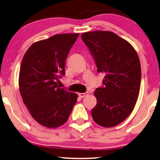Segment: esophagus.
Listing matches in <instances>:
<instances>
[{"label": "esophagus", "mask_w": 160, "mask_h": 160, "mask_svg": "<svg viewBox=\"0 0 160 160\" xmlns=\"http://www.w3.org/2000/svg\"><path fill=\"white\" fill-rule=\"evenodd\" d=\"M78 95H79L80 98H84L86 96L88 95V92H86V93H80L79 94H78Z\"/></svg>", "instance_id": "esophagus-1"}]
</instances>
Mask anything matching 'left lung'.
Segmentation results:
<instances>
[{
  "label": "left lung",
  "mask_w": 160,
  "mask_h": 160,
  "mask_svg": "<svg viewBox=\"0 0 160 160\" xmlns=\"http://www.w3.org/2000/svg\"><path fill=\"white\" fill-rule=\"evenodd\" d=\"M81 38L97 71L105 74L103 86L94 92L97 103L92 117L102 127H114L130 115L138 99L141 78L138 56L127 40L109 31L84 32Z\"/></svg>",
  "instance_id": "8db88e82"
}]
</instances>
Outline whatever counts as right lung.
<instances>
[{"label":"right lung","mask_w":160,"mask_h":160,"mask_svg":"<svg viewBox=\"0 0 160 160\" xmlns=\"http://www.w3.org/2000/svg\"><path fill=\"white\" fill-rule=\"evenodd\" d=\"M79 33L58 34L33 43L22 58L19 91L31 115L49 128L64 125L78 99L75 93L58 86L65 62Z\"/></svg>","instance_id":"obj_1"}]
</instances>
